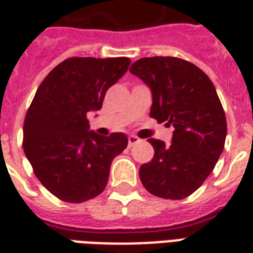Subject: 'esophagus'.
<instances>
[{
  "instance_id": "obj_1",
  "label": "esophagus",
  "mask_w": 253,
  "mask_h": 253,
  "mask_svg": "<svg viewBox=\"0 0 253 253\" xmlns=\"http://www.w3.org/2000/svg\"><path fill=\"white\" fill-rule=\"evenodd\" d=\"M138 142H139L138 136H135V135H130V136H128V147L134 146V144H136Z\"/></svg>"
}]
</instances>
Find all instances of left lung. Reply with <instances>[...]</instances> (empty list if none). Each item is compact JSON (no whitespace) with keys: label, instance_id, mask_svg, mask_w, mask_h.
<instances>
[{"label":"left lung","instance_id":"left-lung-1","mask_svg":"<svg viewBox=\"0 0 253 253\" xmlns=\"http://www.w3.org/2000/svg\"><path fill=\"white\" fill-rule=\"evenodd\" d=\"M130 72L151 89V117L174 128L169 144L148 139L155 155L139 169L140 181L156 197L186 198L204 184L223 151L227 123L215 87L204 71L178 57H143Z\"/></svg>","mask_w":253,"mask_h":253}]
</instances>
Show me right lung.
Instances as JSON below:
<instances>
[{
  "label": "right lung",
  "mask_w": 253,
  "mask_h": 253,
  "mask_svg": "<svg viewBox=\"0 0 253 253\" xmlns=\"http://www.w3.org/2000/svg\"><path fill=\"white\" fill-rule=\"evenodd\" d=\"M128 57H71L39 85L23 125V151L49 193L71 204L106 188L113 159L127 147L123 132L89 130L87 113L102 107L107 89L127 72Z\"/></svg>",
  "instance_id": "obj_1"
}]
</instances>
